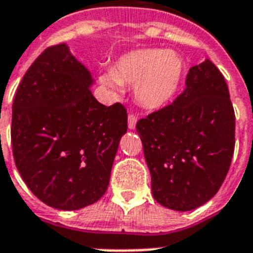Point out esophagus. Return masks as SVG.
Instances as JSON below:
<instances>
[{"label":"esophagus","mask_w":253,"mask_h":253,"mask_svg":"<svg viewBox=\"0 0 253 253\" xmlns=\"http://www.w3.org/2000/svg\"><path fill=\"white\" fill-rule=\"evenodd\" d=\"M136 114H133V113L128 114V128H130V130H133V128H135V126H136Z\"/></svg>","instance_id":"obj_1"}]
</instances>
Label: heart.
<instances>
[{
    "label": "heart",
    "instance_id": "heart-1",
    "mask_svg": "<svg viewBox=\"0 0 253 253\" xmlns=\"http://www.w3.org/2000/svg\"><path fill=\"white\" fill-rule=\"evenodd\" d=\"M183 75L178 54L162 49H139L118 59L113 71L102 74L101 82L121 91L122 84L136 87V98L148 109H159L175 96Z\"/></svg>",
    "mask_w": 253,
    "mask_h": 253
}]
</instances>
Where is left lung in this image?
<instances>
[{
    "label": "left lung",
    "mask_w": 253,
    "mask_h": 253,
    "mask_svg": "<svg viewBox=\"0 0 253 253\" xmlns=\"http://www.w3.org/2000/svg\"><path fill=\"white\" fill-rule=\"evenodd\" d=\"M152 178L166 208L187 212L217 194L235 147V114L225 78L209 59L191 67L184 91L136 123Z\"/></svg>",
    "instance_id": "8db88e82"
}]
</instances>
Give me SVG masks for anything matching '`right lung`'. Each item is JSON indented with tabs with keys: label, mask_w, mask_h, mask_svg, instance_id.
Instances as JSON below:
<instances>
[{
	"label": "right lung",
	"mask_w": 253,
	"mask_h": 253,
	"mask_svg": "<svg viewBox=\"0 0 253 253\" xmlns=\"http://www.w3.org/2000/svg\"><path fill=\"white\" fill-rule=\"evenodd\" d=\"M91 73L66 44L49 46L27 70L13 102L11 145L20 176L49 207L77 211L105 194L126 108L93 97Z\"/></svg>",
	"instance_id": "right-lung-1"
}]
</instances>
